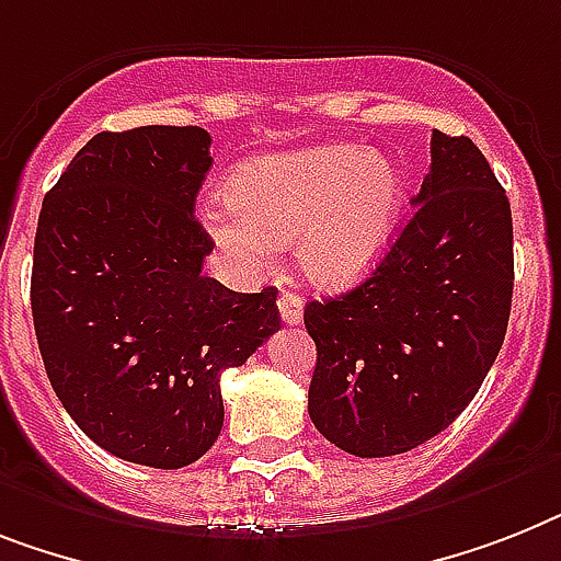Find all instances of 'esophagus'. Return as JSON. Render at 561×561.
Listing matches in <instances>:
<instances>
[{
	"label": "esophagus",
	"instance_id": "esophagus-1",
	"mask_svg": "<svg viewBox=\"0 0 561 561\" xmlns=\"http://www.w3.org/2000/svg\"><path fill=\"white\" fill-rule=\"evenodd\" d=\"M277 309H280V318L284 323H300L304 318V300L295 295V291H280V298H277Z\"/></svg>",
	"mask_w": 561,
	"mask_h": 561
}]
</instances>
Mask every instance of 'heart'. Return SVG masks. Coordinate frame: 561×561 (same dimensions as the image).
<instances>
[{"label": "heart", "instance_id": "1", "mask_svg": "<svg viewBox=\"0 0 561 561\" xmlns=\"http://www.w3.org/2000/svg\"><path fill=\"white\" fill-rule=\"evenodd\" d=\"M404 206V180L383 154L321 146L249 160L229 197L206 203L203 229L240 272L266 270L295 240L300 272L346 289L381 261Z\"/></svg>", "mask_w": 561, "mask_h": 561}]
</instances>
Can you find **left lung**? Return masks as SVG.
<instances>
[{
  "label": "left lung",
  "instance_id": "8db88e82",
  "mask_svg": "<svg viewBox=\"0 0 561 561\" xmlns=\"http://www.w3.org/2000/svg\"><path fill=\"white\" fill-rule=\"evenodd\" d=\"M413 217L373 275L309 300L318 346L309 419L350 456H398L473 401L502 350L513 298V217L470 137L433 128Z\"/></svg>",
  "mask_w": 561,
  "mask_h": 561
}]
</instances>
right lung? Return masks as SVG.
<instances>
[{"label": "right lung", "mask_w": 561, "mask_h": 561, "mask_svg": "<svg viewBox=\"0 0 561 561\" xmlns=\"http://www.w3.org/2000/svg\"><path fill=\"white\" fill-rule=\"evenodd\" d=\"M206 128L103 131L42 201L31 312L50 387L111 456L178 470L224 427L220 375L280 330L277 289L203 275Z\"/></svg>", "instance_id": "add662e5"}]
</instances>
